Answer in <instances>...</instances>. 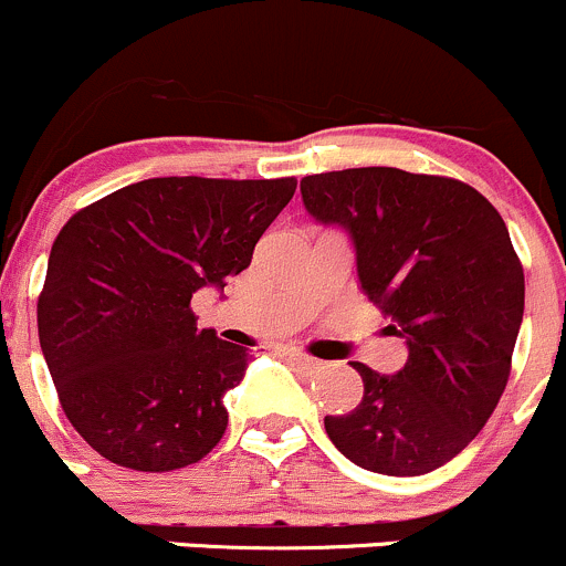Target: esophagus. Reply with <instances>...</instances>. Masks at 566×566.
I'll return each mask as SVG.
<instances>
[{"instance_id":"1","label":"esophagus","mask_w":566,"mask_h":566,"mask_svg":"<svg viewBox=\"0 0 566 566\" xmlns=\"http://www.w3.org/2000/svg\"><path fill=\"white\" fill-rule=\"evenodd\" d=\"M289 360H294L296 366L305 368L307 374H316V371H322V368H324V363H322V360H316V357L305 355V352H296V349H291V352H289Z\"/></svg>"}]
</instances>
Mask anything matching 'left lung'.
<instances>
[{
  "mask_svg": "<svg viewBox=\"0 0 566 566\" xmlns=\"http://www.w3.org/2000/svg\"><path fill=\"white\" fill-rule=\"evenodd\" d=\"M300 189L318 222L349 231L363 291L410 349L396 377L352 363L363 399L324 418L329 440L374 473L446 465L490 421L512 371L525 277L506 222L465 181L399 167L316 172Z\"/></svg>",
  "mask_w": 566,
  "mask_h": 566,
  "instance_id": "left-lung-1",
  "label": "left lung"
}]
</instances>
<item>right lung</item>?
I'll return each instance as SVG.
<instances>
[{
  "label": "right lung",
  "instance_id": "1",
  "mask_svg": "<svg viewBox=\"0 0 566 566\" xmlns=\"http://www.w3.org/2000/svg\"><path fill=\"white\" fill-rule=\"evenodd\" d=\"M296 178L170 176L128 184L57 233L38 335L71 427L104 460L165 473L226 434L248 349L198 329L192 294L248 270Z\"/></svg>",
  "mask_w": 566,
  "mask_h": 566
}]
</instances>
